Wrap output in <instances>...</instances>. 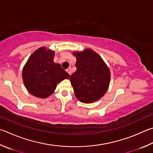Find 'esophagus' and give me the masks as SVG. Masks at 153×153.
<instances>
[{
  "label": "esophagus",
  "instance_id": "obj_1",
  "mask_svg": "<svg viewBox=\"0 0 153 153\" xmlns=\"http://www.w3.org/2000/svg\"><path fill=\"white\" fill-rule=\"evenodd\" d=\"M66 71H67L69 75H71V70H70V69H66Z\"/></svg>",
  "mask_w": 153,
  "mask_h": 153
}]
</instances>
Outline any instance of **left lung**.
Returning <instances> with one entry per match:
<instances>
[{"label":"left lung","mask_w":153,"mask_h":153,"mask_svg":"<svg viewBox=\"0 0 153 153\" xmlns=\"http://www.w3.org/2000/svg\"><path fill=\"white\" fill-rule=\"evenodd\" d=\"M77 70L70 77L75 96L85 104L93 103L104 96L109 88L110 71L102 58L91 49L74 51Z\"/></svg>","instance_id":"obj_1"}]
</instances>
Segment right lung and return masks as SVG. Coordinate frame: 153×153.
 Here are the masks:
<instances>
[{
	"instance_id": "1",
	"label": "right lung",
	"mask_w": 153,
	"mask_h": 153,
	"mask_svg": "<svg viewBox=\"0 0 153 153\" xmlns=\"http://www.w3.org/2000/svg\"><path fill=\"white\" fill-rule=\"evenodd\" d=\"M54 56V51L41 47L33 53L24 65V85L37 98H48L54 92L57 84L70 77L59 63L53 62Z\"/></svg>"
}]
</instances>
